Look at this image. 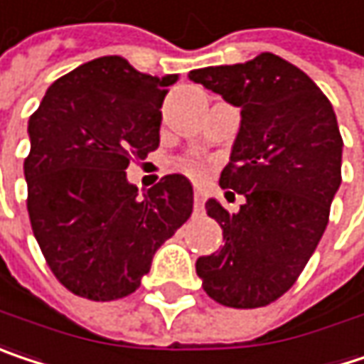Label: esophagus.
Instances as JSON below:
<instances>
[{
  "mask_svg": "<svg viewBox=\"0 0 364 364\" xmlns=\"http://www.w3.org/2000/svg\"><path fill=\"white\" fill-rule=\"evenodd\" d=\"M193 206H196V210H204V196H202V191L193 193Z\"/></svg>",
  "mask_w": 364,
  "mask_h": 364,
  "instance_id": "1",
  "label": "esophagus"
}]
</instances>
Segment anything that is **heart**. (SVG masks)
I'll list each match as a JSON object with an SVG mask.
<instances>
[{
  "instance_id": "obj_1",
  "label": "heart",
  "mask_w": 364,
  "mask_h": 364,
  "mask_svg": "<svg viewBox=\"0 0 364 364\" xmlns=\"http://www.w3.org/2000/svg\"><path fill=\"white\" fill-rule=\"evenodd\" d=\"M179 168H181L183 173H187L189 177H193V179H204L206 177L204 164L200 160H196V158H183V160H179Z\"/></svg>"
}]
</instances>
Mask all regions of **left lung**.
<instances>
[{
  "mask_svg": "<svg viewBox=\"0 0 364 364\" xmlns=\"http://www.w3.org/2000/svg\"><path fill=\"white\" fill-rule=\"evenodd\" d=\"M189 79L242 108L218 183L246 198L235 215L206 202L225 244L198 258L196 273L218 304L260 309L296 283L329 223L342 183L336 112L311 77L269 51L246 64L191 70Z\"/></svg>",
  "mask_w": 364,
  "mask_h": 364,
  "instance_id": "8db88e82",
  "label": "left lung"
}]
</instances>
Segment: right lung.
<instances>
[{
    "mask_svg": "<svg viewBox=\"0 0 364 364\" xmlns=\"http://www.w3.org/2000/svg\"><path fill=\"white\" fill-rule=\"evenodd\" d=\"M175 81L104 55L51 83L28 118L31 227L55 279L81 298L133 294L156 250L191 216L183 175L162 177L139 198L124 173L158 148L160 108Z\"/></svg>",
    "mask_w": 364,
    "mask_h": 364,
    "instance_id": "obj_1",
    "label": "right lung"
}]
</instances>
